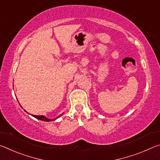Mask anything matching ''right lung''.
Here are the masks:
<instances>
[{"label": "right lung", "instance_id": "obj_1", "mask_svg": "<svg viewBox=\"0 0 160 160\" xmlns=\"http://www.w3.org/2000/svg\"><path fill=\"white\" fill-rule=\"evenodd\" d=\"M25 112H26L25 110ZM27 113H28V112H27ZM63 113H62V114H61V115H59L58 116H57V117H56V118H53V119L48 118L46 117V116H42V115H41V116H37V115H33V114H32V116H33V117H34V118H37V119H39V120H41V121H48V122H49V121H52L56 120V119H57L58 118L60 117V116H61L63 115Z\"/></svg>", "mask_w": 160, "mask_h": 160}]
</instances>
